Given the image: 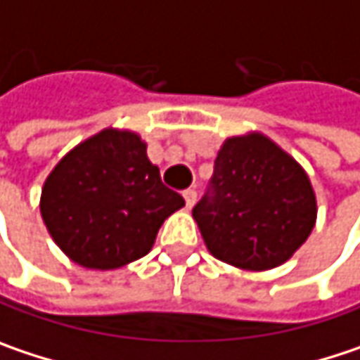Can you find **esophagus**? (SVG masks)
<instances>
[{
	"instance_id": "obj_1",
	"label": "esophagus",
	"mask_w": 360,
	"mask_h": 360,
	"mask_svg": "<svg viewBox=\"0 0 360 360\" xmlns=\"http://www.w3.org/2000/svg\"><path fill=\"white\" fill-rule=\"evenodd\" d=\"M182 196H184V200H186V209H191V207L194 205V200H196V191L188 188V191H184V193H182Z\"/></svg>"
}]
</instances>
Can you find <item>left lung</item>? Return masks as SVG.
Wrapping results in <instances>:
<instances>
[{
  "mask_svg": "<svg viewBox=\"0 0 360 360\" xmlns=\"http://www.w3.org/2000/svg\"><path fill=\"white\" fill-rule=\"evenodd\" d=\"M207 250L262 272L285 264L316 227L318 200L303 166L260 131L219 147L211 196L193 209Z\"/></svg>",
  "mask_w": 360,
  "mask_h": 360,
  "instance_id": "left-lung-1",
  "label": "left lung"
}]
</instances>
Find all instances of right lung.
<instances>
[{
	"label": "right lung",
	"instance_id": "add662e5",
	"mask_svg": "<svg viewBox=\"0 0 360 360\" xmlns=\"http://www.w3.org/2000/svg\"><path fill=\"white\" fill-rule=\"evenodd\" d=\"M184 207L147 143L129 129L106 127L51 169L40 193V215L65 256L90 270L122 269L151 252L162 223Z\"/></svg>",
	"mask_w": 360,
	"mask_h": 360
}]
</instances>
